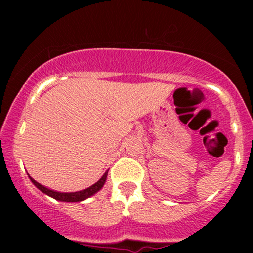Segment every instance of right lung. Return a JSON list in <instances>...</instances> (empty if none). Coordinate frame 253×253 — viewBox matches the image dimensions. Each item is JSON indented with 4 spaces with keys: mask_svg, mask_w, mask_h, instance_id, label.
Listing matches in <instances>:
<instances>
[{
    "mask_svg": "<svg viewBox=\"0 0 253 253\" xmlns=\"http://www.w3.org/2000/svg\"><path fill=\"white\" fill-rule=\"evenodd\" d=\"M107 175H108V171H106V172H104V175L101 177V178L98 179V181L95 183V184H92L91 187L86 188V189H84V190L76 191V193H58V191L51 190V189H48V188L43 187V185L40 184V183L34 181L32 177H30V178H31V181L33 182V184L38 188V189L42 190V193L46 194V195H48V196L53 197V199L58 200V201L78 202V201H83V200L88 199V197L94 195L95 193H97V191L103 187L104 183H106Z\"/></svg>",
    "mask_w": 253,
    "mask_h": 253,
    "instance_id": "1",
    "label": "right lung"
}]
</instances>
